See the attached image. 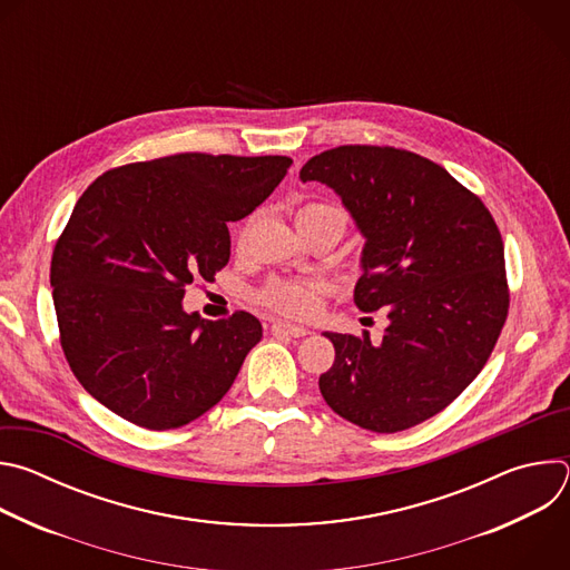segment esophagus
<instances>
[{
  "label": "esophagus",
  "instance_id": "esophagus-1",
  "mask_svg": "<svg viewBox=\"0 0 570 570\" xmlns=\"http://www.w3.org/2000/svg\"><path fill=\"white\" fill-rule=\"evenodd\" d=\"M275 334H284V336H293V338H304V336H308L311 332L308 330H304V327H299V324H293V322H284V320H279V322H273V327H271Z\"/></svg>",
  "mask_w": 570,
  "mask_h": 570
}]
</instances>
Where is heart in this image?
Listing matches in <instances>:
<instances>
[{
	"label": "heart",
	"instance_id": "1",
	"mask_svg": "<svg viewBox=\"0 0 570 570\" xmlns=\"http://www.w3.org/2000/svg\"><path fill=\"white\" fill-rule=\"evenodd\" d=\"M297 220H334L345 229L347 225V214L327 203H308L297 212ZM248 238V227L240 232V243H246ZM322 286L317 282H306V279H273L264 291H262V302L279 313L288 315H311L317 308Z\"/></svg>",
	"mask_w": 570,
	"mask_h": 570
}]
</instances>
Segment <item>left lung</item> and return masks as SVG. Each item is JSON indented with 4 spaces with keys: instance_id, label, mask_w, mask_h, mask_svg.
I'll return each instance as SVG.
<instances>
[{
    "instance_id": "obj_1",
    "label": "left lung",
    "mask_w": 570,
    "mask_h": 570,
    "mask_svg": "<svg viewBox=\"0 0 570 570\" xmlns=\"http://www.w3.org/2000/svg\"><path fill=\"white\" fill-rule=\"evenodd\" d=\"M302 183L336 191L363 234L354 302L383 311L381 343L324 332L336 350L320 392L347 422L396 433L426 422L480 374L508 317L501 232L435 161L390 146L311 157Z\"/></svg>"
}]
</instances>
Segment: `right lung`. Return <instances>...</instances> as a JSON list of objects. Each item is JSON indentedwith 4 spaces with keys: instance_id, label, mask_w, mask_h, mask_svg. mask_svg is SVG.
I'll list each match as a JSON object with an SVG mask.
<instances>
[{
    "instance_id": "add662e5",
    "label": "right lung",
    "mask_w": 570,
    "mask_h": 570,
    "mask_svg": "<svg viewBox=\"0 0 570 570\" xmlns=\"http://www.w3.org/2000/svg\"><path fill=\"white\" fill-rule=\"evenodd\" d=\"M291 157L180 153L99 176L51 257L65 358L99 403L148 429L185 426L225 396L262 322L183 308L194 277L229 262L227 223L253 214Z\"/></svg>"
}]
</instances>
